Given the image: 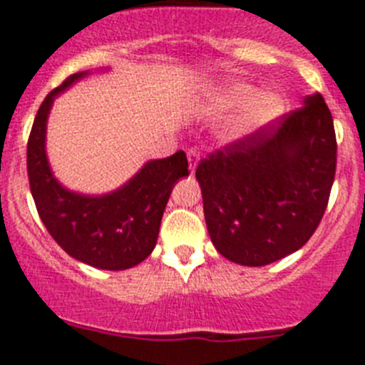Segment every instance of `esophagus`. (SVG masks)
<instances>
[{
    "mask_svg": "<svg viewBox=\"0 0 365 365\" xmlns=\"http://www.w3.org/2000/svg\"><path fill=\"white\" fill-rule=\"evenodd\" d=\"M186 155H188V163H190V172H195L197 165H199V159H200V154L197 148H190L188 152H186Z\"/></svg>",
    "mask_w": 365,
    "mask_h": 365,
    "instance_id": "1",
    "label": "esophagus"
}]
</instances>
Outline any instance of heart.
Wrapping results in <instances>:
<instances>
[{
	"instance_id": "obj_1",
	"label": "heart",
	"mask_w": 365,
	"mask_h": 365,
	"mask_svg": "<svg viewBox=\"0 0 365 365\" xmlns=\"http://www.w3.org/2000/svg\"><path fill=\"white\" fill-rule=\"evenodd\" d=\"M218 102L225 109L244 107V113L238 118V130L242 134H251L272 123L283 114L284 100L276 91L256 93L255 86L247 82H232L225 86L218 95Z\"/></svg>"
}]
</instances>
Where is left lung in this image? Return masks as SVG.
I'll use <instances>...</instances> for the list:
<instances>
[{
	"label": "left lung",
	"mask_w": 365,
	"mask_h": 365,
	"mask_svg": "<svg viewBox=\"0 0 365 365\" xmlns=\"http://www.w3.org/2000/svg\"><path fill=\"white\" fill-rule=\"evenodd\" d=\"M335 168V128L321 95L215 150L195 175L217 251L247 267L296 252L321 224Z\"/></svg>",
	"instance_id": "8db88e82"
}]
</instances>
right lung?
I'll return each mask as SVG.
<instances>
[{"instance_id":"1","label":"right lung","mask_w":365,"mask_h":365,"mask_svg":"<svg viewBox=\"0 0 365 365\" xmlns=\"http://www.w3.org/2000/svg\"><path fill=\"white\" fill-rule=\"evenodd\" d=\"M88 71L68 76L48 93L34 120L26 147L30 192L44 227L71 258L103 270H125L143 262L155 247L163 211L173 185L190 175L182 150L148 161L127 185L107 195L69 192L48 165L46 120L55 96Z\"/></svg>"}]
</instances>
